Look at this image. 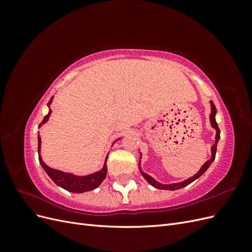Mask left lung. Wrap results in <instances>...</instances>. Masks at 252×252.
<instances>
[{
	"instance_id": "left-lung-1",
	"label": "left lung",
	"mask_w": 252,
	"mask_h": 252,
	"mask_svg": "<svg viewBox=\"0 0 252 252\" xmlns=\"http://www.w3.org/2000/svg\"><path fill=\"white\" fill-rule=\"evenodd\" d=\"M210 107H211V112H210V117H209V119H210V124H211L212 128H215L216 131H217V133H216V142H215V144H213L212 146H211V158L201 167L200 170L197 171L196 174L192 175V177H190L189 179H187V180H185V181L179 182V183H172V184H162V183L158 182L157 180H155L154 178H152L151 175H149V174H147V173H145V172L142 170V168H141V158H142V154H141L140 161H139V169H140L141 174L144 177V179L146 180L151 186H154L155 188H158V189H163V190H178V189H181V188H183V187H186L187 185L190 184V183H192V182L195 181L196 179H199V178L201 177V175L209 168V166L211 165V163H212L213 161H215V158H216L217 146H218V142H219V140H220V129H219L218 123H217V121H216L217 108H216V106H215V104H213L212 101H210Z\"/></svg>"
}]
</instances>
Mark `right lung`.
<instances>
[{
  "instance_id": "right-lung-1",
  "label": "right lung",
  "mask_w": 252,
  "mask_h": 252,
  "mask_svg": "<svg viewBox=\"0 0 252 252\" xmlns=\"http://www.w3.org/2000/svg\"><path fill=\"white\" fill-rule=\"evenodd\" d=\"M52 100H53V96L50 98L48 104H47L49 111L46 116L44 117L42 123L39 125V128L42 125H44L45 123H47V121L50 118V114H51L50 105L52 103ZM120 139L121 138H119L118 140H120ZM41 144H42L41 136L37 135V154H39V161H40L41 166L43 167L45 172L48 174V177L53 182H55L58 186L62 187L63 189L67 190V191L74 192V193H82V192L90 191V190H94L96 187L100 186L102 184V182L104 181V179L106 178V174H107V165H106V162H107L108 155L105 158V163H104L101 170L87 174V175H77V174H73L71 172H64V171L58 170V169L50 168L49 166L45 164L43 162L42 157H41Z\"/></svg>"
}]
</instances>
